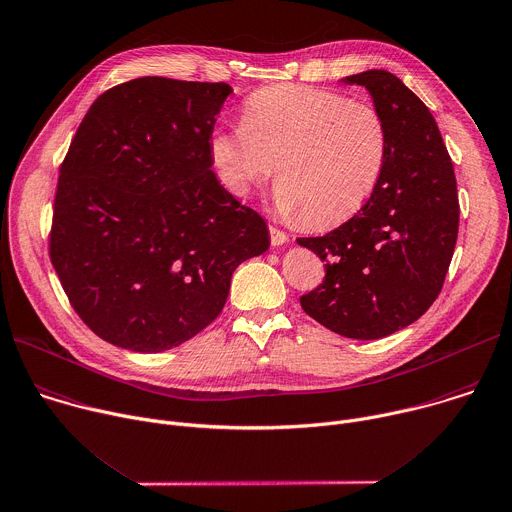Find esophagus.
<instances>
[{"instance_id": "obj_1", "label": "esophagus", "mask_w": 512, "mask_h": 512, "mask_svg": "<svg viewBox=\"0 0 512 512\" xmlns=\"http://www.w3.org/2000/svg\"><path fill=\"white\" fill-rule=\"evenodd\" d=\"M269 235H271V243L275 245V247H281V245H285L287 241H289V235L287 233H283L281 229H277V227H269Z\"/></svg>"}]
</instances>
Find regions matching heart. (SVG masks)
Listing matches in <instances>:
<instances>
[{"mask_svg":"<svg viewBox=\"0 0 512 512\" xmlns=\"http://www.w3.org/2000/svg\"><path fill=\"white\" fill-rule=\"evenodd\" d=\"M209 150L223 185L251 193L277 168L281 215L337 225L374 195L390 152L384 114L370 102L297 84L267 86L243 104L241 124L217 128Z\"/></svg>","mask_w":512,"mask_h":512,"instance_id":"b5f03b06","label":"heart"}]
</instances>
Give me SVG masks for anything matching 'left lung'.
Here are the masks:
<instances>
[{
  "mask_svg": "<svg viewBox=\"0 0 512 512\" xmlns=\"http://www.w3.org/2000/svg\"><path fill=\"white\" fill-rule=\"evenodd\" d=\"M384 114L390 152L368 203L323 237H299L325 261V279L299 297L323 327L380 339L414 323L438 297L458 237L454 166L426 104L394 74L344 78Z\"/></svg>",
  "mask_w": 512,
  "mask_h": 512,
  "instance_id": "obj_1",
  "label": "left lung"
}]
</instances>
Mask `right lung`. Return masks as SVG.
Returning <instances> with one entry per match:
<instances>
[{"label": "right lung", "mask_w": 512, "mask_h": 512, "mask_svg": "<svg viewBox=\"0 0 512 512\" xmlns=\"http://www.w3.org/2000/svg\"><path fill=\"white\" fill-rule=\"evenodd\" d=\"M231 86L144 76L100 94L60 166L50 259L104 342L156 354L203 331L233 271L269 249L265 219L215 177Z\"/></svg>", "instance_id": "obj_1"}]
</instances>
